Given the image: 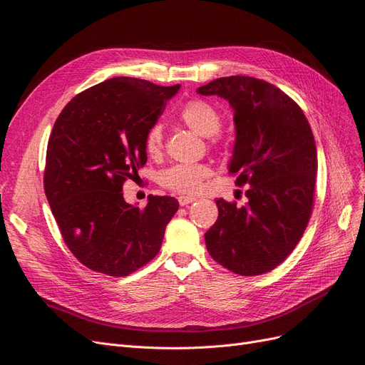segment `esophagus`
I'll return each instance as SVG.
<instances>
[{"label": "esophagus", "instance_id": "obj_1", "mask_svg": "<svg viewBox=\"0 0 365 365\" xmlns=\"http://www.w3.org/2000/svg\"><path fill=\"white\" fill-rule=\"evenodd\" d=\"M193 201H196V197H193V196H180L178 197V202H180V205H189L190 202H193Z\"/></svg>", "mask_w": 365, "mask_h": 365}]
</instances>
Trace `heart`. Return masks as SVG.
<instances>
[{"mask_svg":"<svg viewBox=\"0 0 365 365\" xmlns=\"http://www.w3.org/2000/svg\"><path fill=\"white\" fill-rule=\"evenodd\" d=\"M182 123L202 137H212L222 128V118L217 109L205 101L187 102L180 111ZM164 149L163 128L160 123L152 125L145 135V150L149 157L158 158ZM212 175V168L207 163H181L173 164L160 173V184L164 189L176 193L192 195L201 189L205 178Z\"/></svg>","mask_w":365,"mask_h":365,"instance_id":"obj_1","label":"heart"}]
</instances>
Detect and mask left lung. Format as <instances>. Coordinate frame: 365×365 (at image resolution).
Listing matches in <instances>:
<instances>
[{"mask_svg":"<svg viewBox=\"0 0 365 365\" xmlns=\"http://www.w3.org/2000/svg\"><path fill=\"white\" fill-rule=\"evenodd\" d=\"M197 94L219 96L233 108L228 170L237 185L250 184L245 205L216 200L219 216L205 233L207 251L235 274L269 272L294 251L312 213L318 168L312 129L289 96L256 77H220Z\"/></svg>","mask_w":365,"mask_h":365,"instance_id":"obj_1","label":"left lung"}]
</instances>
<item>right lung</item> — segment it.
<instances>
[{
  "label": "right lung",
  "mask_w": 365,
  "mask_h": 365,
  "mask_svg": "<svg viewBox=\"0 0 365 365\" xmlns=\"http://www.w3.org/2000/svg\"><path fill=\"white\" fill-rule=\"evenodd\" d=\"M180 85L114 77L73 97L54 121L43 189L63 242L86 268L125 277L157 256L180 204L149 196L138 208L123 184L148 161L145 135Z\"/></svg>",
  "instance_id": "add662e5"
}]
</instances>
